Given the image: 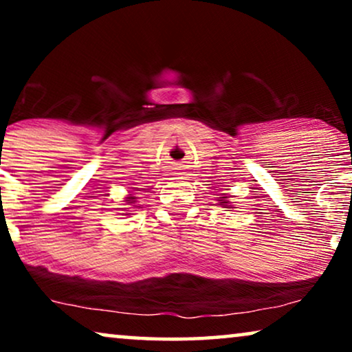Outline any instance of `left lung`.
<instances>
[{"label":"left lung","mask_w":352,"mask_h":352,"mask_svg":"<svg viewBox=\"0 0 352 352\" xmlns=\"http://www.w3.org/2000/svg\"><path fill=\"white\" fill-rule=\"evenodd\" d=\"M223 199H224V197H223ZM221 204H228V201H223V200H221Z\"/></svg>","instance_id":"obj_1"}]
</instances>
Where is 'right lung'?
<instances>
[{
    "mask_svg": "<svg viewBox=\"0 0 352 352\" xmlns=\"http://www.w3.org/2000/svg\"><path fill=\"white\" fill-rule=\"evenodd\" d=\"M126 201H128V204H133V201H134V200H133V197H129V199H128Z\"/></svg>",
    "mask_w": 352,
    "mask_h": 352,
    "instance_id": "1",
    "label": "right lung"
}]
</instances>
